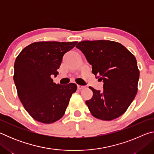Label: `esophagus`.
<instances>
[{
    "label": "esophagus",
    "instance_id": "1",
    "mask_svg": "<svg viewBox=\"0 0 154 154\" xmlns=\"http://www.w3.org/2000/svg\"><path fill=\"white\" fill-rule=\"evenodd\" d=\"M85 87L83 86V85H77V88L79 90H82V89H83V88H84Z\"/></svg>",
    "mask_w": 154,
    "mask_h": 154
}]
</instances>
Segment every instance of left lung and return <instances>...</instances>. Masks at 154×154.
Returning <instances> with one entry per match:
<instances>
[{"mask_svg":"<svg viewBox=\"0 0 154 154\" xmlns=\"http://www.w3.org/2000/svg\"><path fill=\"white\" fill-rule=\"evenodd\" d=\"M92 65V73L104 82L103 92L89 87L93 96L85 101L94 118L110 121L123 115L138 91L139 70L134 56L112 41H83L76 45Z\"/></svg>","mask_w":154,"mask_h":154,"instance_id":"1","label":"left lung"}]
</instances>
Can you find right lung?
I'll use <instances>...</instances> for the list:
<instances>
[{
  "mask_svg": "<svg viewBox=\"0 0 154 154\" xmlns=\"http://www.w3.org/2000/svg\"><path fill=\"white\" fill-rule=\"evenodd\" d=\"M77 43L38 41L22 49L14 64V80L21 103L30 116L43 124L62 118L77 85L53 82L62 57Z\"/></svg>",
  "mask_w": 154,
  "mask_h": 154,
  "instance_id": "right-lung-1",
  "label": "right lung"
}]
</instances>
